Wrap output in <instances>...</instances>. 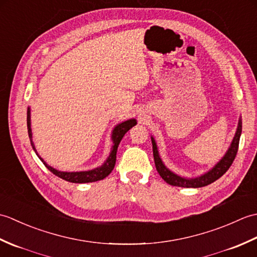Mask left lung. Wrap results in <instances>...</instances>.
Instances as JSON below:
<instances>
[{
    "mask_svg": "<svg viewBox=\"0 0 257 257\" xmlns=\"http://www.w3.org/2000/svg\"><path fill=\"white\" fill-rule=\"evenodd\" d=\"M241 134H242V119L239 118L235 136H234L230 148H228V150L226 151L224 157H223L222 159L217 162L210 171H207L206 173L202 174V176H200V177L192 178V179L180 177V176H178V174L172 172L171 170H169V169L165 166V163H163L161 160L154 137H151L152 150H154V159H155V165L157 168V171L167 183L174 185V187H182V188L205 187V185L211 184L212 182H214L217 179L221 178L223 174H224L228 170V168L231 167V165L233 163L234 159H235L236 154H237L238 143H239V137H241Z\"/></svg>",
    "mask_w": 257,
    "mask_h": 257,
    "instance_id": "left-lung-1",
    "label": "left lung"
}]
</instances>
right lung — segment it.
<instances>
[{
  "mask_svg": "<svg viewBox=\"0 0 257 257\" xmlns=\"http://www.w3.org/2000/svg\"><path fill=\"white\" fill-rule=\"evenodd\" d=\"M137 123V120L136 119H129L125 120V121L118 123L116 127L112 130V135H111V140H112V148L110 151V155L107 158V160L103 162V165L92 169V170L88 171H78V172H64V171H58L56 169H54L53 167L48 166L47 163L42 159V158L38 156L37 151L35 149L34 143L32 140V129H31V108H27V132H29V137L31 140V145L33 150L35 151V154L40 158L41 161L44 163V166L50 170L52 173L55 174L58 178H61L65 181L68 182H73V183H88V182H95V181H99V180L105 179L107 176H109V173L112 171V169L114 167V163H116V155H117V149L118 146L120 144V141L123 138L124 134L128 132L130 128H133L134 125Z\"/></svg>",
  "mask_w": 257,
  "mask_h": 257,
  "instance_id": "right-lung-1",
  "label": "right lung"
}]
</instances>
